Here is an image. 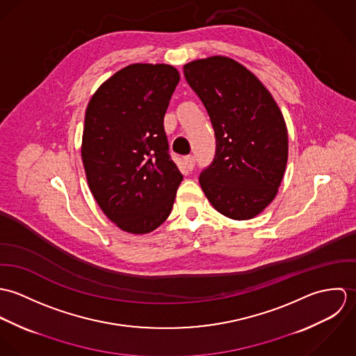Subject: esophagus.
<instances>
[{
	"instance_id": "obj_1",
	"label": "esophagus",
	"mask_w": 356,
	"mask_h": 356,
	"mask_svg": "<svg viewBox=\"0 0 356 356\" xmlns=\"http://www.w3.org/2000/svg\"><path fill=\"white\" fill-rule=\"evenodd\" d=\"M185 163H186V167L189 170H193L195 168V164H196V157L193 154H189L185 157Z\"/></svg>"
}]
</instances>
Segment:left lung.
Instances as JSON below:
<instances>
[{
	"label": "left lung",
	"instance_id": "8db88e82",
	"mask_svg": "<svg viewBox=\"0 0 356 356\" xmlns=\"http://www.w3.org/2000/svg\"><path fill=\"white\" fill-rule=\"evenodd\" d=\"M209 115L216 149L200 174L207 199L222 215L245 220L277 195L288 161L284 116L263 83L233 58L212 56L184 65Z\"/></svg>",
	"mask_w": 356,
	"mask_h": 356
}]
</instances>
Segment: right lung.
I'll return each mask as SVG.
<instances>
[{"mask_svg": "<svg viewBox=\"0 0 356 356\" xmlns=\"http://www.w3.org/2000/svg\"><path fill=\"white\" fill-rule=\"evenodd\" d=\"M179 82L167 64H131L90 99L82 137L89 188L118 227L145 234L170 215L184 177L172 161L163 119Z\"/></svg>", "mask_w": 356, "mask_h": 356, "instance_id": "right-lung-1", "label": "right lung"}]
</instances>
